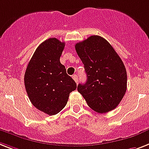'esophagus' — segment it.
Wrapping results in <instances>:
<instances>
[{"label":"esophagus","mask_w":149,"mask_h":149,"mask_svg":"<svg viewBox=\"0 0 149 149\" xmlns=\"http://www.w3.org/2000/svg\"><path fill=\"white\" fill-rule=\"evenodd\" d=\"M72 79H74V81L75 82H76V83H78V77H77V75L75 74V75H73V76H72Z\"/></svg>","instance_id":"34e87169"}]
</instances>
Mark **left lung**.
<instances>
[{
  "label": "left lung",
  "mask_w": 149,
  "mask_h": 149,
  "mask_svg": "<svg viewBox=\"0 0 149 149\" xmlns=\"http://www.w3.org/2000/svg\"><path fill=\"white\" fill-rule=\"evenodd\" d=\"M86 73V82L77 90L93 110L108 112L117 107L125 94V65L108 41L91 36L75 45Z\"/></svg>",
  "instance_id": "left-lung-1"
}]
</instances>
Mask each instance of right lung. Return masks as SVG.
<instances>
[{
    "instance_id": "obj_1",
    "label": "right lung",
    "mask_w": 149,
    "mask_h": 149,
    "mask_svg": "<svg viewBox=\"0 0 149 149\" xmlns=\"http://www.w3.org/2000/svg\"><path fill=\"white\" fill-rule=\"evenodd\" d=\"M65 43L49 38L35 50L24 74L26 93L33 106L49 116L60 112L67 103L77 83L67 75L60 58Z\"/></svg>"
}]
</instances>
